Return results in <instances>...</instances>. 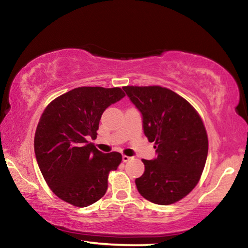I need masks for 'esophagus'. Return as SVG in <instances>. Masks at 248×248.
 I'll use <instances>...</instances> for the list:
<instances>
[{"label": "esophagus", "instance_id": "34e87169", "mask_svg": "<svg viewBox=\"0 0 248 248\" xmlns=\"http://www.w3.org/2000/svg\"><path fill=\"white\" fill-rule=\"evenodd\" d=\"M130 158H131V157L127 156V155H123V161H124V162H128Z\"/></svg>", "mask_w": 248, "mask_h": 248}]
</instances>
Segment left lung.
<instances>
[{
	"label": "left lung",
	"instance_id": "8db88e82",
	"mask_svg": "<svg viewBox=\"0 0 248 248\" xmlns=\"http://www.w3.org/2000/svg\"><path fill=\"white\" fill-rule=\"evenodd\" d=\"M123 89L141 112L144 134L155 142L156 157L142 159L138 191L153 203H174L194 189L204 169L208 137L202 120L186 99L165 87Z\"/></svg>",
	"mask_w": 248,
	"mask_h": 248
}]
</instances>
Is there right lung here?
Listing matches in <instances>:
<instances>
[{
	"mask_svg": "<svg viewBox=\"0 0 248 248\" xmlns=\"http://www.w3.org/2000/svg\"><path fill=\"white\" fill-rule=\"evenodd\" d=\"M124 96L119 87H78L52 100L41 115L36 159L50 189L65 202L83 208L106 194L109 171L123 156L100 152L89 140L97 137L106 108Z\"/></svg>",
	"mask_w": 248,
	"mask_h": 248,
	"instance_id": "obj_1",
	"label": "right lung"
}]
</instances>
